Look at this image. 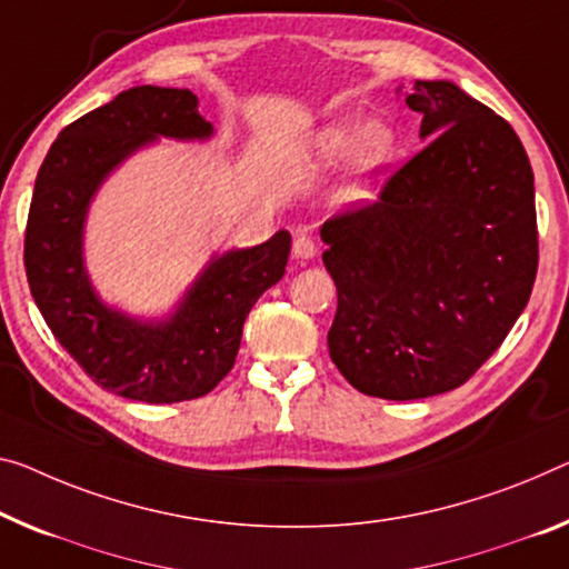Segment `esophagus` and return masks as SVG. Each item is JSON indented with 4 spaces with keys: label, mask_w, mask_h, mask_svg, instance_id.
Returning a JSON list of instances; mask_svg holds the SVG:
<instances>
[{
    "label": "esophagus",
    "mask_w": 569,
    "mask_h": 569,
    "mask_svg": "<svg viewBox=\"0 0 569 569\" xmlns=\"http://www.w3.org/2000/svg\"><path fill=\"white\" fill-rule=\"evenodd\" d=\"M292 254L297 257V259H312L315 254H318V243H315L310 236H305V233H300L295 239V243H292Z\"/></svg>",
    "instance_id": "obj_1"
}]
</instances>
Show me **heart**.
Returning <instances> with one entry per match:
<instances>
[{"mask_svg":"<svg viewBox=\"0 0 569 569\" xmlns=\"http://www.w3.org/2000/svg\"><path fill=\"white\" fill-rule=\"evenodd\" d=\"M399 150L397 129L387 121H371L369 127L358 121H330L312 139V157L318 164H336L351 157V178L338 190L346 206L363 203L371 196L373 180L395 160Z\"/></svg>","mask_w":569,"mask_h":569,"instance_id":"obj_1","label":"heart"}]
</instances>
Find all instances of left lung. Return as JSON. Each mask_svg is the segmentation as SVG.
<instances>
[{"mask_svg": "<svg viewBox=\"0 0 569 569\" xmlns=\"http://www.w3.org/2000/svg\"><path fill=\"white\" fill-rule=\"evenodd\" d=\"M405 101L430 142L376 203L320 229L338 290L330 358L361 395L395 401L466 383L539 264L535 172L509 121L450 81H417Z\"/></svg>", "mask_w": 569, "mask_h": 569, "instance_id": "left-lung-1", "label": "left lung"}]
</instances>
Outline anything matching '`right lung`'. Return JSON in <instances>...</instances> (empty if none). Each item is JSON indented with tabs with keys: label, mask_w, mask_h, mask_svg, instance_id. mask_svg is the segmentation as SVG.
I'll list each match as a JSON object with an SVG mask.
<instances>
[{
	"label": "right lung",
	"mask_w": 569,
	"mask_h": 569,
	"mask_svg": "<svg viewBox=\"0 0 569 569\" xmlns=\"http://www.w3.org/2000/svg\"><path fill=\"white\" fill-rule=\"evenodd\" d=\"M157 137H213L188 89L134 86L76 119L34 180L24 272L52 336L101 389L147 405L198 399L233 369L249 310L284 274L290 233L211 257L168 318L139 320L96 295L83 261L89 206L129 154Z\"/></svg>",
	"instance_id": "1"
}]
</instances>
